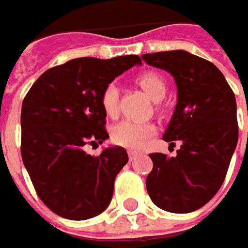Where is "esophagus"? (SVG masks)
Here are the masks:
<instances>
[{"instance_id":"1","label":"esophagus","mask_w":248,"mask_h":248,"mask_svg":"<svg viewBox=\"0 0 248 248\" xmlns=\"http://www.w3.org/2000/svg\"><path fill=\"white\" fill-rule=\"evenodd\" d=\"M137 155H138V153H137L135 150H128V156H129V160H131V161L137 157Z\"/></svg>"}]
</instances>
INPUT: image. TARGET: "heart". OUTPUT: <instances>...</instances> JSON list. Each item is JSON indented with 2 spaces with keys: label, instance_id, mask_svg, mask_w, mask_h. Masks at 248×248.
Returning a JSON list of instances; mask_svg holds the SVG:
<instances>
[{
  "label": "heart",
  "instance_id": "1",
  "mask_svg": "<svg viewBox=\"0 0 248 248\" xmlns=\"http://www.w3.org/2000/svg\"><path fill=\"white\" fill-rule=\"evenodd\" d=\"M142 90L153 100L163 99L166 95L167 84L164 78L156 72H145L139 74L137 78ZM120 90L117 84H108L100 95V105L106 116L114 117L119 111ZM156 132V127L152 123H135V121H121L113 125L110 131L111 140L123 148L138 149L142 146L145 139L150 138Z\"/></svg>",
  "mask_w": 248,
  "mask_h": 248
}]
</instances>
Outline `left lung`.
I'll return each instance as SVG.
<instances>
[{"label":"left lung","instance_id":"1","mask_svg":"<svg viewBox=\"0 0 248 248\" xmlns=\"http://www.w3.org/2000/svg\"><path fill=\"white\" fill-rule=\"evenodd\" d=\"M142 59L175 80L178 102L163 139L172 148L181 142L174 157L149 155L153 170L146 189L161 210L192 213L224 184L239 138L234 93L214 63L182 49L145 53Z\"/></svg>","mask_w":248,"mask_h":248}]
</instances>
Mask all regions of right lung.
Wrapping results in <instances>:
<instances>
[{
  "label": "right lung",
  "mask_w": 248,
  "mask_h": 248,
  "mask_svg": "<svg viewBox=\"0 0 248 248\" xmlns=\"http://www.w3.org/2000/svg\"><path fill=\"white\" fill-rule=\"evenodd\" d=\"M140 63L137 55L72 59L43 73L24 96L23 164L38 197L55 214L82 221L110 204L127 150L111 146L91 156L84 146L109 138L100 105L103 88Z\"/></svg>",
  "instance_id": "1"
}]
</instances>
